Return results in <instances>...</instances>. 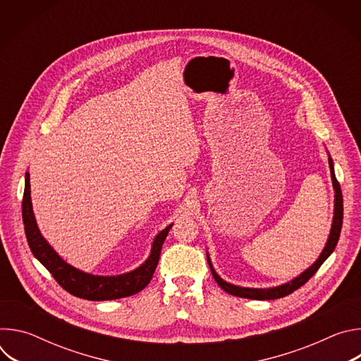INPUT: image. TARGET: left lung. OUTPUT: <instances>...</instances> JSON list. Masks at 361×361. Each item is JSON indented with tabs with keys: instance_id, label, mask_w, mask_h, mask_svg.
<instances>
[{
	"instance_id": "1",
	"label": "left lung",
	"mask_w": 361,
	"mask_h": 361,
	"mask_svg": "<svg viewBox=\"0 0 361 361\" xmlns=\"http://www.w3.org/2000/svg\"><path fill=\"white\" fill-rule=\"evenodd\" d=\"M329 166H330V174H331V183H333V188H334V216H333V223H331V228H330V234L327 238V243L323 248V251L320 252L319 259L308 267L307 270H304L301 274H298L297 277H294L293 280L276 286V287H270V288H250V287H241V286H235L231 283H227L226 280H223L214 270L210 255L207 252V262L212 270V274L216 280V283L228 294L235 295V297H243V298H251V300H276V298H281L284 295L291 294L293 291H295L297 288H300L304 283L308 281L312 276L316 274V271L320 269V266L329 259L330 254L334 251L338 237H340V231H341V226H343V195H341V190H340V184L336 180V174H334V166H333V160L329 154Z\"/></svg>"
}]
</instances>
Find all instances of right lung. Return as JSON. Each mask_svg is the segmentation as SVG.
<instances>
[{"mask_svg":"<svg viewBox=\"0 0 361 361\" xmlns=\"http://www.w3.org/2000/svg\"><path fill=\"white\" fill-rule=\"evenodd\" d=\"M23 221L28 245L35 259L53 274L56 281L64 290H67L70 294L75 297L91 301L117 300L128 297L137 294L144 287H147L159 264L164 240L170 228L173 227V224L167 226L164 230H161L156 237H154L148 259L140 267L118 276H95L81 271L68 264L67 262H64L57 254V251L42 237L32 212L28 171L25 173V188L23 197Z\"/></svg>","mask_w":361,"mask_h":361,"instance_id":"right-lung-1","label":"right lung"}]
</instances>
